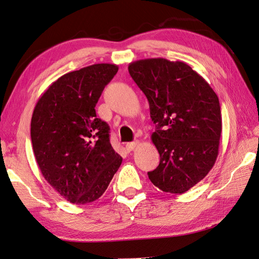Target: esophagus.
I'll return each mask as SVG.
<instances>
[{
	"mask_svg": "<svg viewBox=\"0 0 259 259\" xmlns=\"http://www.w3.org/2000/svg\"><path fill=\"white\" fill-rule=\"evenodd\" d=\"M138 145V142H132V143H127L126 144V149L128 151H132L133 149H134L136 146Z\"/></svg>",
	"mask_w": 259,
	"mask_h": 259,
	"instance_id": "34e87169",
	"label": "esophagus"
}]
</instances>
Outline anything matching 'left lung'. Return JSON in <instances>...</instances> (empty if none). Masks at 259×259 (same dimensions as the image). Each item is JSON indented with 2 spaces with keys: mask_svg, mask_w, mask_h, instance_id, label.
<instances>
[{
  "mask_svg": "<svg viewBox=\"0 0 259 259\" xmlns=\"http://www.w3.org/2000/svg\"><path fill=\"white\" fill-rule=\"evenodd\" d=\"M128 72L146 95L155 124L152 143L160 164L148 171L160 190L184 193L214 166L222 134L216 93L183 61L149 58L131 62Z\"/></svg>",
  "mask_w": 259,
  "mask_h": 259,
  "instance_id": "1",
  "label": "left lung"
}]
</instances>
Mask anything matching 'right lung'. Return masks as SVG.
I'll return each mask as SVG.
<instances>
[{"label": "right lung", "mask_w": 259, "mask_h": 259, "mask_svg": "<svg viewBox=\"0 0 259 259\" xmlns=\"http://www.w3.org/2000/svg\"><path fill=\"white\" fill-rule=\"evenodd\" d=\"M116 65L96 64L66 73L38 98L31 119V142L48 183L73 204L104 194L122 158L109 139V125L95 107Z\"/></svg>", "instance_id": "add662e5"}]
</instances>
